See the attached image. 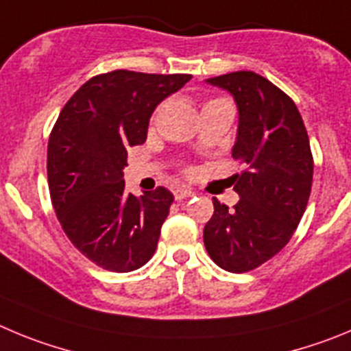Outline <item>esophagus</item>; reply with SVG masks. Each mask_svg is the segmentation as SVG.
Returning <instances> with one entry per match:
<instances>
[{"mask_svg":"<svg viewBox=\"0 0 351 351\" xmlns=\"http://www.w3.org/2000/svg\"><path fill=\"white\" fill-rule=\"evenodd\" d=\"M173 194H175L176 201H182V199L192 197V195H194V192H192L191 189H187V187H176L175 191H173Z\"/></svg>","mask_w":351,"mask_h":351,"instance_id":"esophagus-1","label":"esophagus"}]
</instances>
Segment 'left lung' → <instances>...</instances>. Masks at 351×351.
I'll use <instances>...</instances> for the list:
<instances>
[{"label":"left lung","mask_w":351,"mask_h":351,"mask_svg":"<svg viewBox=\"0 0 351 351\" xmlns=\"http://www.w3.org/2000/svg\"><path fill=\"white\" fill-rule=\"evenodd\" d=\"M206 82L238 105L232 157L246 169L232 176L239 195L232 210L213 197L204 246L217 266L246 273L274 257L298 229L311 192L313 156L298 106L269 80L234 71Z\"/></svg>","instance_id":"obj_1"}]
</instances>
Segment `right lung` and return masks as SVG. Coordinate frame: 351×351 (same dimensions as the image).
<instances>
[{
	"label": "right lung",
	"mask_w": 351,
	"mask_h": 351,
	"mask_svg": "<svg viewBox=\"0 0 351 351\" xmlns=\"http://www.w3.org/2000/svg\"><path fill=\"white\" fill-rule=\"evenodd\" d=\"M192 75L115 69L85 82L69 97L47 148L53 210L69 241L96 266L129 273L157 248L173 194L125 192L128 148L147 140L150 117Z\"/></svg>",
	"instance_id": "1"
}]
</instances>
